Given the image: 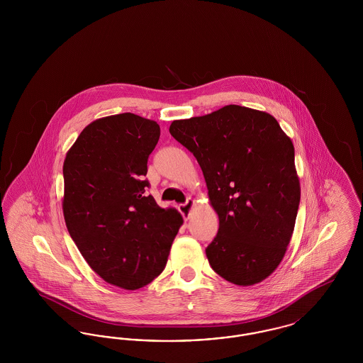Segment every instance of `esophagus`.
Returning a JSON list of instances; mask_svg holds the SVG:
<instances>
[{
    "instance_id": "1",
    "label": "esophagus",
    "mask_w": 363,
    "mask_h": 363,
    "mask_svg": "<svg viewBox=\"0 0 363 363\" xmlns=\"http://www.w3.org/2000/svg\"><path fill=\"white\" fill-rule=\"evenodd\" d=\"M193 207H194V200H191V199H188L185 204H181V206H179V211H181V213H182V216H184L185 219H189Z\"/></svg>"
}]
</instances>
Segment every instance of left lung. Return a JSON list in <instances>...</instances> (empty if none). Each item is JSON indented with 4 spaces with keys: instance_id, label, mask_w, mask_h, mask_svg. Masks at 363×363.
Returning a JSON list of instances; mask_svg holds the SVG:
<instances>
[{
    "instance_id": "8db88e82",
    "label": "left lung",
    "mask_w": 363,
    "mask_h": 363,
    "mask_svg": "<svg viewBox=\"0 0 363 363\" xmlns=\"http://www.w3.org/2000/svg\"><path fill=\"white\" fill-rule=\"evenodd\" d=\"M170 133L197 159L219 216L209 265L237 286L262 281L286 255L299 207L291 138L271 114L237 104L173 121Z\"/></svg>"
}]
</instances>
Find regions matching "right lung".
I'll list each match as a JSON object with an SVG mask.
<instances>
[{"label": "right lung", "instance_id": "obj_1", "mask_svg": "<svg viewBox=\"0 0 363 363\" xmlns=\"http://www.w3.org/2000/svg\"><path fill=\"white\" fill-rule=\"evenodd\" d=\"M155 121L132 113L91 122L64 162L62 211L70 237L104 281L138 290L162 274L184 223L147 194Z\"/></svg>", "mask_w": 363, "mask_h": 363}]
</instances>
